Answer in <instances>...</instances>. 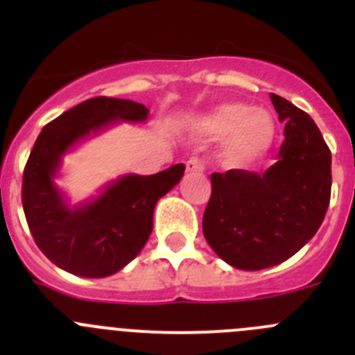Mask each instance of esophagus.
I'll list each match as a JSON object with an SVG mask.
<instances>
[{"instance_id":"1","label":"esophagus","mask_w":355,"mask_h":355,"mask_svg":"<svg viewBox=\"0 0 355 355\" xmlns=\"http://www.w3.org/2000/svg\"><path fill=\"white\" fill-rule=\"evenodd\" d=\"M205 162L199 158H190L187 162V172H205Z\"/></svg>"}]
</instances>
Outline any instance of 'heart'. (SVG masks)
<instances>
[{"label":"heart","instance_id":"1","mask_svg":"<svg viewBox=\"0 0 355 355\" xmlns=\"http://www.w3.org/2000/svg\"><path fill=\"white\" fill-rule=\"evenodd\" d=\"M199 130L208 139L224 135V155L231 163L247 165L268 150L274 140V121L265 110L250 108L243 103L216 106L199 122Z\"/></svg>","mask_w":355,"mask_h":355}]
</instances>
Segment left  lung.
Returning <instances> with one entry per match:
<instances>
[{"label":"left lung","mask_w":355,"mask_h":355,"mask_svg":"<svg viewBox=\"0 0 355 355\" xmlns=\"http://www.w3.org/2000/svg\"><path fill=\"white\" fill-rule=\"evenodd\" d=\"M284 122L277 162L263 174H211L202 233L225 263L261 270L286 261L315 236L331 200V150L306 112L270 94Z\"/></svg>","instance_id":"1"}]
</instances>
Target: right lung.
Wrapping results in <instances>:
<instances>
[{"label":"right lung","instance_id":"1","mask_svg":"<svg viewBox=\"0 0 355 355\" xmlns=\"http://www.w3.org/2000/svg\"><path fill=\"white\" fill-rule=\"evenodd\" d=\"M149 110L117 97H92L40 131L23 174V209L37 247L56 266L81 277H106L144 249L159 197L183 178L178 163L153 175H124L87 205L69 208L55 187L60 158L114 121H146Z\"/></svg>","mask_w":355,"mask_h":355}]
</instances>
